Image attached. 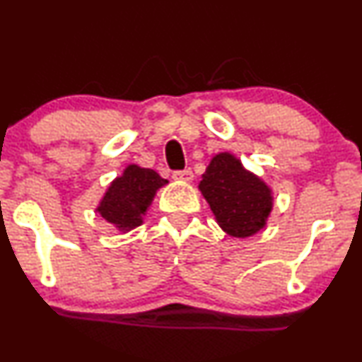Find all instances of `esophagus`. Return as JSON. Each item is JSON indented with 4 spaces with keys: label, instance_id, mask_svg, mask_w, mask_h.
<instances>
[{
    "label": "esophagus",
    "instance_id": "obj_1",
    "mask_svg": "<svg viewBox=\"0 0 362 362\" xmlns=\"http://www.w3.org/2000/svg\"><path fill=\"white\" fill-rule=\"evenodd\" d=\"M172 177L175 178V180H180V182H190L194 178V173L190 168H185V170H175V172L172 173Z\"/></svg>",
    "mask_w": 362,
    "mask_h": 362
}]
</instances>
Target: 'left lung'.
Wrapping results in <instances>:
<instances>
[{
  "label": "left lung",
  "mask_w": 362,
  "mask_h": 362,
  "mask_svg": "<svg viewBox=\"0 0 362 362\" xmlns=\"http://www.w3.org/2000/svg\"><path fill=\"white\" fill-rule=\"evenodd\" d=\"M219 226L236 238L255 235L272 209L271 189L230 153H219L199 184Z\"/></svg>",
  "instance_id": "left-lung-1"
}]
</instances>
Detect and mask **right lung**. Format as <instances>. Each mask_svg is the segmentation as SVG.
Wrapping results in <instances>:
<instances>
[{
    "instance_id": "right-lung-1",
    "label": "right lung",
    "mask_w": 362,
    "mask_h": 362,
    "mask_svg": "<svg viewBox=\"0 0 362 362\" xmlns=\"http://www.w3.org/2000/svg\"><path fill=\"white\" fill-rule=\"evenodd\" d=\"M165 184L168 180L161 178L155 170L129 165L122 177L112 182L97 211L120 231H129L143 223V214L156 190Z\"/></svg>"
}]
</instances>
